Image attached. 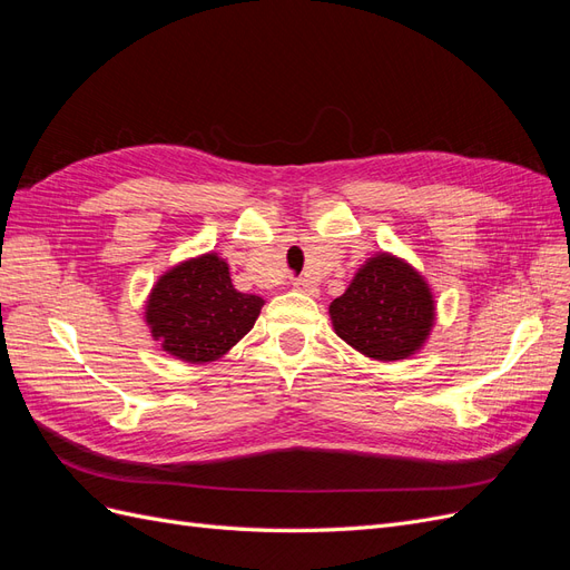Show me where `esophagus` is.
<instances>
[{
  "instance_id": "esophagus-1",
  "label": "esophagus",
  "mask_w": 570,
  "mask_h": 570,
  "mask_svg": "<svg viewBox=\"0 0 570 570\" xmlns=\"http://www.w3.org/2000/svg\"><path fill=\"white\" fill-rule=\"evenodd\" d=\"M292 287L299 289V292H306V295H314V292H316L314 283L306 281V278H295V281H292Z\"/></svg>"
}]
</instances>
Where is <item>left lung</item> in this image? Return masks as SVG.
<instances>
[{"instance_id": "1", "label": "left lung", "mask_w": 570, "mask_h": 570, "mask_svg": "<svg viewBox=\"0 0 570 570\" xmlns=\"http://www.w3.org/2000/svg\"><path fill=\"white\" fill-rule=\"evenodd\" d=\"M331 318L335 333L356 352L400 361L423 347L435 321V302L419 271L392 254H377L331 304Z\"/></svg>"}]
</instances>
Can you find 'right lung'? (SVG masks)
<instances>
[{
	"instance_id": "add662e5",
	"label": "right lung",
	"mask_w": 570,
	"mask_h": 570,
	"mask_svg": "<svg viewBox=\"0 0 570 570\" xmlns=\"http://www.w3.org/2000/svg\"><path fill=\"white\" fill-rule=\"evenodd\" d=\"M264 299L237 292L228 264L202 254L164 273L147 299V325L161 350L187 364H206L243 340Z\"/></svg>"
}]
</instances>
